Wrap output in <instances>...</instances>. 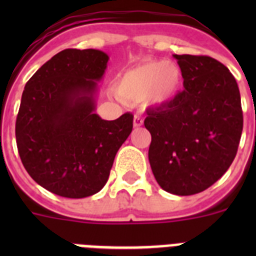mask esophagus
<instances>
[{
    "mask_svg": "<svg viewBox=\"0 0 256 256\" xmlns=\"http://www.w3.org/2000/svg\"><path fill=\"white\" fill-rule=\"evenodd\" d=\"M142 124H144V119L140 116H134V119H133V126H134V128H138Z\"/></svg>",
    "mask_w": 256,
    "mask_h": 256,
    "instance_id": "obj_1",
    "label": "esophagus"
}]
</instances>
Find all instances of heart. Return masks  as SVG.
<instances>
[{
	"instance_id": "obj_1",
	"label": "heart",
	"mask_w": 256,
	"mask_h": 256,
	"mask_svg": "<svg viewBox=\"0 0 256 256\" xmlns=\"http://www.w3.org/2000/svg\"><path fill=\"white\" fill-rule=\"evenodd\" d=\"M180 68L164 60H151L126 70L115 83L122 100L160 105L172 100L180 84Z\"/></svg>"
}]
</instances>
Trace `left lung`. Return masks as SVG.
I'll return each mask as SVG.
<instances>
[{"label": "left lung", "mask_w": 256, "mask_h": 256, "mask_svg": "<svg viewBox=\"0 0 256 256\" xmlns=\"http://www.w3.org/2000/svg\"><path fill=\"white\" fill-rule=\"evenodd\" d=\"M183 91L148 110V162L164 191L178 196L209 188L234 162L242 133L238 86L228 68L209 56L173 55Z\"/></svg>", "instance_id": "left-lung-1"}]
</instances>
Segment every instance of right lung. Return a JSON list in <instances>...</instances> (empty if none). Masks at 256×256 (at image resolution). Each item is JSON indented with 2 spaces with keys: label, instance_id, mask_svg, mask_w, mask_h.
<instances>
[{
  "label": "right lung",
  "instance_id": "add662e5",
  "mask_svg": "<svg viewBox=\"0 0 256 256\" xmlns=\"http://www.w3.org/2000/svg\"><path fill=\"white\" fill-rule=\"evenodd\" d=\"M108 56L68 48L33 74L22 91L15 126L26 170L47 191L68 198L92 196L106 184L133 115L104 120L94 112Z\"/></svg>",
  "mask_w": 256,
  "mask_h": 256
}]
</instances>
